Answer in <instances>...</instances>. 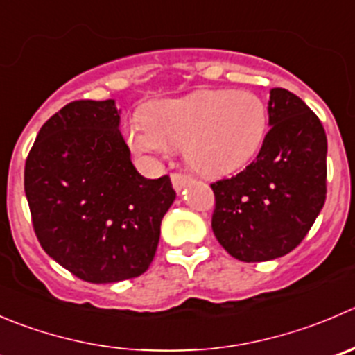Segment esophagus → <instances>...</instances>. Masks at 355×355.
<instances>
[{
  "label": "esophagus",
  "instance_id": "obj_1",
  "mask_svg": "<svg viewBox=\"0 0 355 355\" xmlns=\"http://www.w3.org/2000/svg\"><path fill=\"white\" fill-rule=\"evenodd\" d=\"M191 180L192 178L185 173H171V184H173L175 191H182Z\"/></svg>",
  "mask_w": 355,
  "mask_h": 355
}]
</instances>
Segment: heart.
Masks as SVG:
<instances>
[{"label":"heart","mask_w":355,"mask_h":355,"mask_svg":"<svg viewBox=\"0 0 355 355\" xmlns=\"http://www.w3.org/2000/svg\"><path fill=\"white\" fill-rule=\"evenodd\" d=\"M269 125L267 105L246 90H199L154 104L126 126L135 153L168 157L184 146L189 166L220 177L243 168L261 147Z\"/></svg>","instance_id":"b5f03b06"}]
</instances>
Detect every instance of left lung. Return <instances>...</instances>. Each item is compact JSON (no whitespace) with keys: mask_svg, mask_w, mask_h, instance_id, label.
Returning a JSON list of instances; mask_svg holds the SVG:
<instances>
[{"mask_svg":"<svg viewBox=\"0 0 355 355\" xmlns=\"http://www.w3.org/2000/svg\"><path fill=\"white\" fill-rule=\"evenodd\" d=\"M270 130L241 173L211 184V227L241 261H267L298 246L326 201L328 140L318 116L300 97L272 88Z\"/></svg>","mask_w":355,"mask_h":355,"instance_id":"8db88e82","label":"left lung"}]
</instances>
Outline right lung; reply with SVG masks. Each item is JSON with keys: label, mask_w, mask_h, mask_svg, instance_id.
<instances>
[{"label": "right lung", "mask_w": 355, "mask_h": 355, "mask_svg": "<svg viewBox=\"0 0 355 355\" xmlns=\"http://www.w3.org/2000/svg\"><path fill=\"white\" fill-rule=\"evenodd\" d=\"M24 189L41 248L86 283L139 277L175 201L168 175L144 178L119 132L114 101H76L36 137Z\"/></svg>", "instance_id": "add662e5"}]
</instances>
